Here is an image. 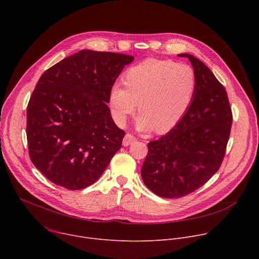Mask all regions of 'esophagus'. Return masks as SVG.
Listing matches in <instances>:
<instances>
[{
    "mask_svg": "<svg viewBox=\"0 0 259 259\" xmlns=\"http://www.w3.org/2000/svg\"><path fill=\"white\" fill-rule=\"evenodd\" d=\"M135 141H136V138H135L133 135H131V134H126L125 137L123 138V145H124V146H128V145L134 143Z\"/></svg>",
    "mask_w": 259,
    "mask_h": 259,
    "instance_id": "34e87169",
    "label": "esophagus"
}]
</instances>
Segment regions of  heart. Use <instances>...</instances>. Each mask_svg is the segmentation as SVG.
<instances>
[{"instance_id": "obj_1", "label": "heart", "mask_w": 259, "mask_h": 259, "mask_svg": "<svg viewBox=\"0 0 259 259\" xmlns=\"http://www.w3.org/2000/svg\"><path fill=\"white\" fill-rule=\"evenodd\" d=\"M123 84L108 92L113 119L124 126L138 105L136 127L165 133L174 128L190 108L197 90L194 68L186 63L150 58L128 68Z\"/></svg>"}]
</instances>
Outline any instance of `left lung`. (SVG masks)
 I'll return each mask as SVG.
<instances>
[{
	"label": "left lung",
	"mask_w": 259,
	"mask_h": 259,
	"mask_svg": "<svg viewBox=\"0 0 259 259\" xmlns=\"http://www.w3.org/2000/svg\"><path fill=\"white\" fill-rule=\"evenodd\" d=\"M191 61L197 90L186 115L167 134L147 144L141 168L145 186L161 198L187 196L205 184L223 163L233 123L225 87L197 57Z\"/></svg>",
	"instance_id": "8db88e82"
}]
</instances>
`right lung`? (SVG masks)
<instances>
[{"instance_id": "obj_1", "label": "right lung", "mask_w": 259, "mask_h": 259, "mask_svg": "<svg viewBox=\"0 0 259 259\" xmlns=\"http://www.w3.org/2000/svg\"><path fill=\"white\" fill-rule=\"evenodd\" d=\"M133 56L82 50L47 69L30 96L26 136L32 164L57 186L95 182L121 149L108 92Z\"/></svg>"}]
</instances>
